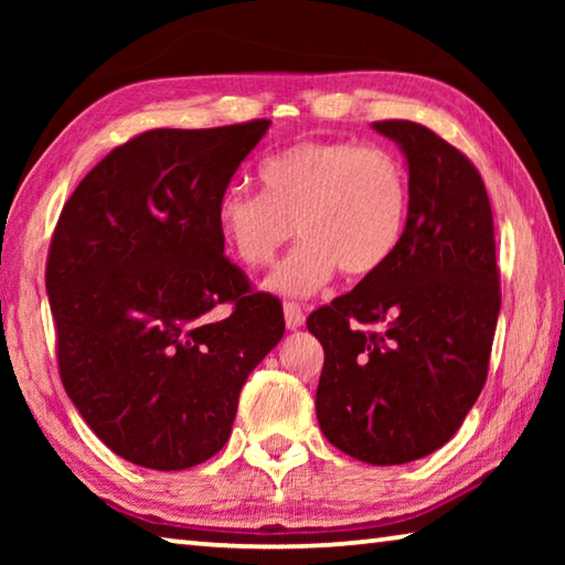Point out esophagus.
<instances>
[{"label":"esophagus","instance_id":"34e87169","mask_svg":"<svg viewBox=\"0 0 565 565\" xmlns=\"http://www.w3.org/2000/svg\"><path fill=\"white\" fill-rule=\"evenodd\" d=\"M284 319H286V329H289V331L301 329V327H303V311H301V306L294 303V301H286V303H284Z\"/></svg>","mask_w":565,"mask_h":565}]
</instances>
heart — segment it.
Here are the masks:
<instances>
[{
	"label": "heart",
	"mask_w": 565,
	"mask_h": 565,
	"mask_svg": "<svg viewBox=\"0 0 565 565\" xmlns=\"http://www.w3.org/2000/svg\"><path fill=\"white\" fill-rule=\"evenodd\" d=\"M262 184L264 191L228 186L216 224L236 259L254 269L274 262L294 228L303 236L266 279L276 294H313L339 269L374 274L406 232V171L381 147L301 141L264 161Z\"/></svg>",
	"instance_id": "b5f03b06"
}]
</instances>
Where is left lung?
<instances>
[{
	"label": "left lung",
	"mask_w": 565,
	"mask_h": 565,
	"mask_svg": "<svg viewBox=\"0 0 565 565\" xmlns=\"http://www.w3.org/2000/svg\"><path fill=\"white\" fill-rule=\"evenodd\" d=\"M371 127L406 157V232L379 271L306 327L323 347V436L363 463L398 466L461 428L489 374L501 294L491 202L476 167L416 121Z\"/></svg>",
	"instance_id": "1"
}]
</instances>
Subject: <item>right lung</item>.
Wrapping results in <instances>:
<instances>
[{"label": "right lung", "mask_w": 565, "mask_h": 565, "mask_svg": "<svg viewBox=\"0 0 565 565\" xmlns=\"http://www.w3.org/2000/svg\"><path fill=\"white\" fill-rule=\"evenodd\" d=\"M269 124L139 134L62 209L46 262L62 384L137 466L184 471L222 451L242 386L284 337L279 299L252 294L216 224ZM218 302L235 303L222 322Z\"/></svg>", "instance_id": "1"}]
</instances>
